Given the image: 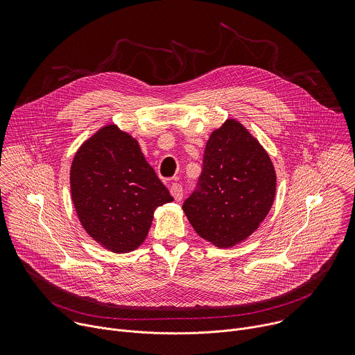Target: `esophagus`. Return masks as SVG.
<instances>
[{
	"label": "esophagus",
	"instance_id": "esophagus-1",
	"mask_svg": "<svg viewBox=\"0 0 355 355\" xmlns=\"http://www.w3.org/2000/svg\"><path fill=\"white\" fill-rule=\"evenodd\" d=\"M170 192H171V195L174 196V199L177 200V202H180L181 199H182V187L180 185V184H177V182H173L171 185H170Z\"/></svg>",
	"mask_w": 355,
	"mask_h": 355
}]
</instances>
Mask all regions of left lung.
<instances>
[{"instance_id":"obj_1","label":"left lung","mask_w":355,"mask_h":355,"mask_svg":"<svg viewBox=\"0 0 355 355\" xmlns=\"http://www.w3.org/2000/svg\"><path fill=\"white\" fill-rule=\"evenodd\" d=\"M274 164L239 121L226 119L205 146L198 189L182 211L193 230L219 248H230L254 233L275 198Z\"/></svg>"}]
</instances>
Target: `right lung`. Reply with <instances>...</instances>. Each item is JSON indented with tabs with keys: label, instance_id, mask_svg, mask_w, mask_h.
<instances>
[{
	"label": "right lung",
	"instance_id": "obj_1",
	"mask_svg": "<svg viewBox=\"0 0 355 355\" xmlns=\"http://www.w3.org/2000/svg\"><path fill=\"white\" fill-rule=\"evenodd\" d=\"M70 189L83 229L118 254L140 247L155 211L174 200L139 141L115 123L103 126L78 147Z\"/></svg>",
	"mask_w": 355,
	"mask_h": 355
}]
</instances>
